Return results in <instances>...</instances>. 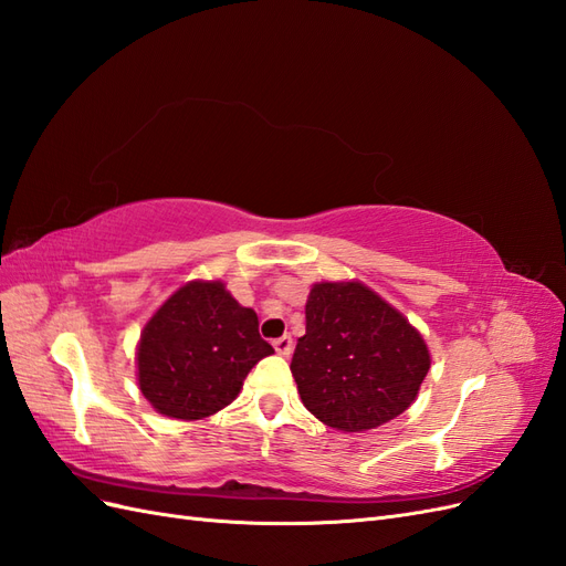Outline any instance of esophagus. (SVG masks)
I'll use <instances>...</instances> for the list:
<instances>
[{"label": "esophagus", "mask_w": 566, "mask_h": 566, "mask_svg": "<svg viewBox=\"0 0 566 566\" xmlns=\"http://www.w3.org/2000/svg\"><path fill=\"white\" fill-rule=\"evenodd\" d=\"M293 337L290 335H283V337H279V339H273V349H276L281 356H290L293 354Z\"/></svg>", "instance_id": "34e87169"}]
</instances>
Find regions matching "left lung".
<instances>
[{
  "label": "left lung",
  "mask_w": 566,
  "mask_h": 566,
  "mask_svg": "<svg viewBox=\"0 0 566 566\" xmlns=\"http://www.w3.org/2000/svg\"><path fill=\"white\" fill-rule=\"evenodd\" d=\"M293 354L302 403L339 432L375 430L416 401L430 349L408 318L358 281L316 283Z\"/></svg>",
  "instance_id": "obj_1"
}]
</instances>
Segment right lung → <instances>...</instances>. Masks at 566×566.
<instances>
[{
	"instance_id": "obj_1",
	"label": "right lung",
	"mask_w": 566,
	"mask_h": 566,
	"mask_svg": "<svg viewBox=\"0 0 566 566\" xmlns=\"http://www.w3.org/2000/svg\"><path fill=\"white\" fill-rule=\"evenodd\" d=\"M273 354L260 321L221 281H191L153 314L136 347L139 389L158 413L202 420L229 406Z\"/></svg>"
}]
</instances>
